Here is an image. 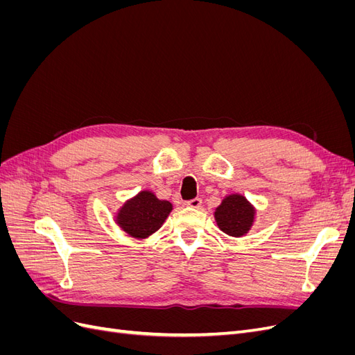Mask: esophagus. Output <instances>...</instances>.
Instances as JSON below:
<instances>
[{
	"mask_svg": "<svg viewBox=\"0 0 355 355\" xmlns=\"http://www.w3.org/2000/svg\"><path fill=\"white\" fill-rule=\"evenodd\" d=\"M201 204H202V200L201 198H192V200H189L188 202H187V206H189V207H192V209H200L201 207Z\"/></svg>",
	"mask_w": 355,
	"mask_h": 355,
	"instance_id": "1",
	"label": "esophagus"
}]
</instances>
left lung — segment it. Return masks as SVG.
Instances as JSON below:
<instances>
[{"label": "left lung", "instance_id": "left-lung-1", "mask_svg": "<svg viewBox=\"0 0 355 355\" xmlns=\"http://www.w3.org/2000/svg\"><path fill=\"white\" fill-rule=\"evenodd\" d=\"M253 207L241 196H230L214 211L219 228L232 237H240L249 231L253 220Z\"/></svg>", "mask_w": 355, "mask_h": 355}]
</instances>
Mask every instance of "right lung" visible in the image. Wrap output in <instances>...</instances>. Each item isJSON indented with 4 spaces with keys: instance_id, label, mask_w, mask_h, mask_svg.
I'll return each mask as SVG.
<instances>
[{
    "instance_id": "obj_1",
    "label": "right lung",
    "mask_w": 355,
    "mask_h": 355,
    "mask_svg": "<svg viewBox=\"0 0 355 355\" xmlns=\"http://www.w3.org/2000/svg\"><path fill=\"white\" fill-rule=\"evenodd\" d=\"M171 210V204L164 200H157L148 191L137 194L127 201L116 216V222L123 230L136 239H144L157 231Z\"/></svg>"
}]
</instances>
